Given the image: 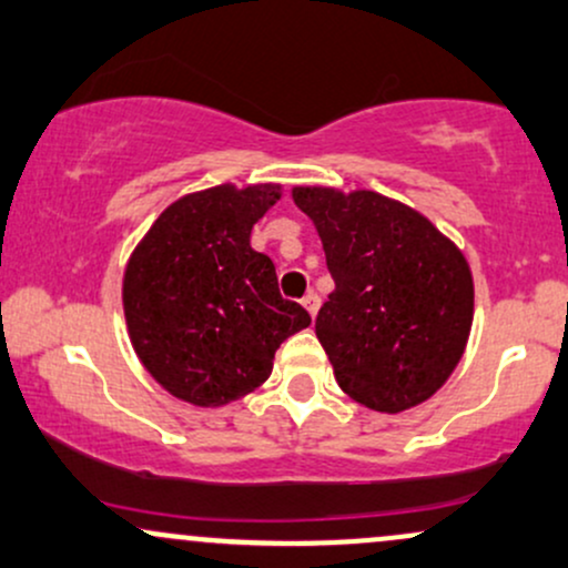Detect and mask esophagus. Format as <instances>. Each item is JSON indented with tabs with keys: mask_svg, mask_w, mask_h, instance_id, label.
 Masks as SVG:
<instances>
[{
	"mask_svg": "<svg viewBox=\"0 0 568 568\" xmlns=\"http://www.w3.org/2000/svg\"><path fill=\"white\" fill-rule=\"evenodd\" d=\"M302 304H304V310L310 312V317H315L317 310H321V296H317L315 291H310V293H306V296L302 298Z\"/></svg>",
	"mask_w": 568,
	"mask_h": 568,
	"instance_id": "1",
	"label": "esophagus"
}]
</instances>
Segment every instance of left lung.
Listing matches in <instances>:
<instances>
[{"label": "left lung", "instance_id": "obj_1", "mask_svg": "<svg viewBox=\"0 0 568 568\" xmlns=\"http://www.w3.org/2000/svg\"><path fill=\"white\" fill-rule=\"evenodd\" d=\"M315 224L336 288L315 334L338 387L400 414L446 384L465 355L475 285L462 247L425 213L371 189L293 186Z\"/></svg>", "mask_w": 568, "mask_h": 568}]
</instances>
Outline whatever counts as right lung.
Wrapping results in <instances>:
<instances>
[{
    "mask_svg": "<svg viewBox=\"0 0 568 568\" xmlns=\"http://www.w3.org/2000/svg\"><path fill=\"white\" fill-rule=\"evenodd\" d=\"M280 184H219L179 197L154 219L122 275L128 336L162 389L221 408L270 379L275 352L310 325L280 296L275 264L251 230Z\"/></svg>",
    "mask_w": 568,
    "mask_h": 568,
    "instance_id": "obj_1",
    "label": "right lung"
}]
</instances>
